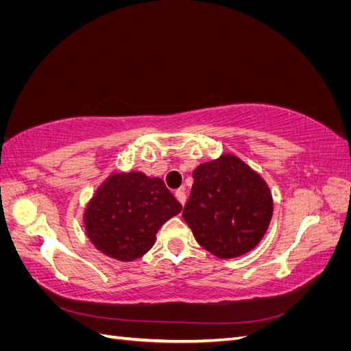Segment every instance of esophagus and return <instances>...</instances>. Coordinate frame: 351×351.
Returning a JSON list of instances; mask_svg holds the SVG:
<instances>
[{"label": "esophagus", "instance_id": "1", "mask_svg": "<svg viewBox=\"0 0 351 351\" xmlns=\"http://www.w3.org/2000/svg\"><path fill=\"white\" fill-rule=\"evenodd\" d=\"M176 197L178 199L180 204L184 205V204H186V200H187V196H186L184 189H178V190H176Z\"/></svg>", "mask_w": 351, "mask_h": 351}]
</instances>
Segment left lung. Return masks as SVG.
<instances>
[{
  "label": "left lung",
  "mask_w": 351,
  "mask_h": 351,
  "mask_svg": "<svg viewBox=\"0 0 351 351\" xmlns=\"http://www.w3.org/2000/svg\"><path fill=\"white\" fill-rule=\"evenodd\" d=\"M183 210L202 247L221 259L237 258L262 240L272 218L263 178L232 155L199 165Z\"/></svg>",
  "instance_id": "8db88e82"
}]
</instances>
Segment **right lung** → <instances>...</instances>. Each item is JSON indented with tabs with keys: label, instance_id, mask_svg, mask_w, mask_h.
<instances>
[{
	"label": "right lung",
	"instance_id": "obj_1",
	"mask_svg": "<svg viewBox=\"0 0 351 351\" xmlns=\"http://www.w3.org/2000/svg\"><path fill=\"white\" fill-rule=\"evenodd\" d=\"M182 209L164 180L136 171L117 173L89 202L84 227L98 250L132 262L154 246L158 230Z\"/></svg>",
	"mask_w": 351,
	"mask_h": 351
}]
</instances>
